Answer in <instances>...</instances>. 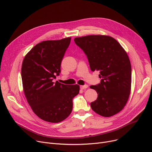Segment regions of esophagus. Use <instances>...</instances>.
I'll return each instance as SVG.
<instances>
[{"instance_id":"esophagus-1","label":"esophagus","mask_w":152,"mask_h":152,"mask_svg":"<svg viewBox=\"0 0 152 152\" xmlns=\"http://www.w3.org/2000/svg\"><path fill=\"white\" fill-rule=\"evenodd\" d=\"M87 87H88V85H87V84H85V85H83V86H80V88H81V89H86V88H87Z\"/></svg>"}]
</instances>
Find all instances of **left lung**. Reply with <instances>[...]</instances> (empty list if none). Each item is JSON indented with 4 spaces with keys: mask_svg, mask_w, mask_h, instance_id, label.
Returning <instances> with one entry per match:
<instances>
[{
    "mask_svg": "<svg viewBox=\"0 0 152 152\" xmlns=\"http://www.w3.org/2000/svg\"><path fill=\"white\" fill-rule=\"evenodd\" d=\"M88 59L91 69L99 71L100 83L91 86L96 91L97 100L91 103L93 111L105 117L123 110L131 86V65L128 55L114 38L91 35L74 39Z\"/></svg>",
    "mask_w": 152,
    "mask_h": 152,
    "instance_id": "obj_1",
    "label": "left lung"
}]
</instances>
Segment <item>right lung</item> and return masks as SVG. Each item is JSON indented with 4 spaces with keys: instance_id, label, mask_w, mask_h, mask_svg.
<instances>
[{
    "instance_id": "add662e5",
    "label": "right lung",
    "mask_w": 152,
    "mask_h": 152,
    "mask_svg": "<svg viewBox=\"0 0 152 152\" xmlns=\"http://www.w3.org/2000/svg\"><path fill=\"white\" fill-rule=\"evenodd\" d=\"M71 37L45 41L36 45L25 56L21 66L24 93L34 113L43 120L59 123L73 109V99L79 86L65 85L53 79L61 71L64 55Z\"/></svg>"
}]
</instances>
